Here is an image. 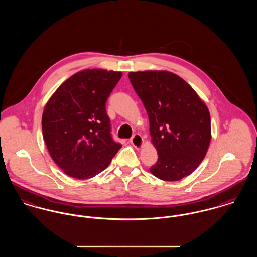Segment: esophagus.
<instances>
[{
    "instance_id": "obj_1",
    "label": "esophagus",
    "mask_w": 257,
    "mask_h": 257,
    "mask_svg": "<svg viewBox=\"0 0 257 257\" xmlns=\"http://www.w3.org/2000/svg\"><path fill=\"white\" fill-rule=\"evenodd\" d=\"M130 143L136 148H141L144 144V139L140 134H135L130 140Z\"/></svg>"
}]
</instances>
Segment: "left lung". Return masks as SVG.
I'll use <instances>...</instances> for the list:
<instances>
[{"instance_id":"left-lung-1","label":"left lung","mask_w":257,"mask_h":257,"mask_svg":"<svg viewBox=\"0 0 257 257\" xmlns=\"http://www.w3.org/2000/svg\"><path fill=\"white\" fill-rule=\"evenodd\" d=\"M149 118V131L158 153L149 170L164 181L190 175L204 159L211 142L207 106L181 77L168 71L128 73Z\"/></svg>"}]
</instances>
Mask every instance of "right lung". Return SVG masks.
I'll return each instance as SVG.
<instances>
[{
    "label": "right lung",
    "mask_w": 257,
    "mask_h": 257,
    "mask_svg": "<svg viewBox=\"0 0 257 257\" xmlns=\"http://www.w3.org/2000/svg\"><path fill=\"white\" fill-rule=\"evenodd\" d=\"M121 72L86 69L67 79L47 102L42 135L68 176L89 179L108 167L121 145L112 139L106 104Z\"/></svg>",
    "instance_id": "1"
}]
</instances>
